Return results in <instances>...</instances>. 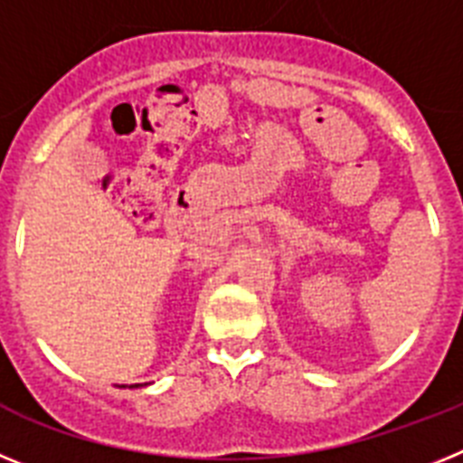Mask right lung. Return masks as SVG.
I'll return each instance as SVG.
<instances>
[{"mask_svg":"<svg viewBox=\"0 0 463 463\" xmlns=\"http://www.w3.org/2000/svg\"><path fill=\"white\" fill-rule=\"evenodd\" d=\"M132 387H144V384H132Z\"/></svg>","mask_w":463,"mask_h":463,"instance_id":"right-lung-1","label":"right lung"}]
</instances>
